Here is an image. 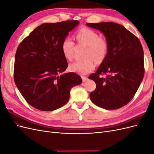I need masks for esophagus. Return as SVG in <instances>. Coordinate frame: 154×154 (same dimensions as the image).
I'll return each mask as SVG.
<instances>
[{
    "mask_svg": "<svg viewBox=\"0 0 154 154\" xmlns=\"http://www.w3.org/2000/svg\"><path fill=\"white\" fill-rule=\"evenodd\" d=\"M82 81L84 82H85L87 80V78L86 77V76H82Z\"/></svg>",
    "mask_w": 154,
    "mask_h": 154,
    "instance_id": "1",
    "label": "esophagus"
}]
</instances>
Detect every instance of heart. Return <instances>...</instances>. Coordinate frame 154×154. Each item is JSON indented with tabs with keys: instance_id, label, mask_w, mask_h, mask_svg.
Wrapping results in <instances>:
<instances>
[{
	"instance_id": "1",
	"label": "heart",
	"mask_w": 154,
	"mask_h": 154,
	"mask_svg": "<svg viewBox=\"0 0 154 154\" xmlns=\"http://www.w3.org/2000/svg\"><path fill=\"white\" fill-rule=\"evenodd\" d=\"M76 38L79 44L87 46L83 61H77L69 66L71 72L80 74L91 72L95 68V62L100 64L104 61L109 50L107 41L101 38L99 34L87 27H82L76 33ZM62 52L65 58L72 60L74 55V43L69 37L63 39L61 45Z\"/></svg>"
}]
</instances>
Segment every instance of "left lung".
<instances>
[{
  "mask_svg": "<svg viewBox=\"0 0 154 154\" xmlns=\"http://www.w3.org/2000/svg\"><path fill=\"white\" fill-rule=\"evenodd\" d=\"M86 25L104 34L109 50L96 73L88 77L96 84L91 101L106 110L118 109L133 98L144 74V53L140 41L122 25L105 22ZM107 74L105 79L100 76Z\"/></svg>",
  "mask_w": 154,
  "mask_h": 154,
  "instance_id": "1",
  "label": "left lung"
}]
</instances>
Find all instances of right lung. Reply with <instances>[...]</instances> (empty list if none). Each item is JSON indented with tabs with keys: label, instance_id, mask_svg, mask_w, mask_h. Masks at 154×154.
Listing matches in <instances>:
<instances>
[{
	"label": "right lung",
	"instance_id": "1",
	"mask_svg": "<svg viewBox=\"0 0 154 154\" xmlns=\"http://www.w3.org/2000/svg\"><path fill=\"white\" fill-rule=\"evenodd\" d=\"M79 23H45L18 45L14 80L24 98L34 108L42 111L60 108L69 101L71 88L82 83L77 74L63 73L68 63L61 49L63 39Z\"/></svg>",
	"mask_w": 154,
	"mask_h": 154
}]
</instances>
